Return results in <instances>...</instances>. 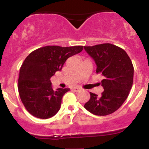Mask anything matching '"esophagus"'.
<instances>
[{"mask_svg": "<svg viewBox=\"0 0 149 149\" xmlns=\"http://www.w3.org/2000/svg\"><path fill=\"white\" fill-rule=\"evenodd\" d=\"M73 90L74 91H76V92H79V91H80L81 90V88L80 87H75V88H73Z\"/></svg>", "mask_w": 149, "mask_h": 149, "instance_id": "1", "label": "esophagus"}]
</instances>
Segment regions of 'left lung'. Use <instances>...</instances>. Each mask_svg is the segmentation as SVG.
I'll use <instances>...</instances> for the list:
<instances>
[{
	"label": "left lung",
	"instance_id": "obj_1",
	"mask_svg": "<svg viewBox=\"0 0 149 149\" xmlns=\"http://www.w3.org/2000/svg\"><path fill=\"white\" fill-rule=\"evenodd\" d=\"M84 49L95 61L97 73L104 76L101 96L90 92V100L84 107L95 115L113 113L125 101L132 88L134 68L131 60L124 49L109 43L84 46Z\"/></svg>",
	"mask_w": 149,
	"mask_h": 149
}]
</instances>
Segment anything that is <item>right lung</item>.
<instances>
[{
	"instance_id": "add662e5",
	"label": "right lung",
	"mask_w": 149,
	"mask_h": 149,
	"mask_svg": "<svg viewBox=\"0 0 149 149\" xmlns=\"http://www.w3.org/2000/svg\"><path fill=\"white\" fill-rule=\"evenodd\" d=\"M83 50V46H45L31 52L22 63L18 89L26 110L37 118L47 119L61 108L69 88L53 90L50 78L61 70L66 60Z\"/></svg>"
}]
</instances>
